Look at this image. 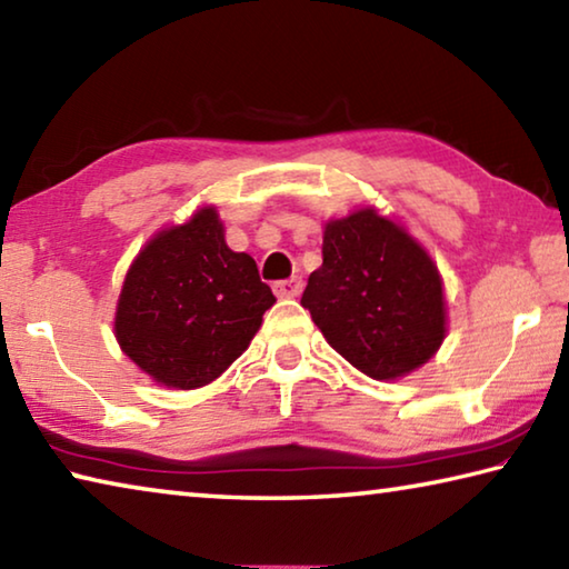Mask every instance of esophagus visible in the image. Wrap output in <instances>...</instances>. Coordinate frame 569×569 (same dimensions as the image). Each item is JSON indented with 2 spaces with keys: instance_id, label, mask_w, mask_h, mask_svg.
I'll use <instances>...</instances> for the list:
<instances>
[{
  "instance_id": "esophagus-1",
  "label": "esophagus",
  "mask_w": 569,
  "mask_h": 569,
  "mask_svg": "<svg viewBox=\"0 0 569 569\" xmlns=\"http://www.w3.org/2000/svg\"><path fill=\"white\" fill-rule=\"evenodd\" d=\"M301 291H303V281L298 276L273 283V293L278 298H296V296H301Z\"/></svg>"
}]
</instances>
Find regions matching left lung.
<instances>
[{"label": "left lung", "instance_id": "1", "mask_svg": "<svg viewBox=\"0 0 569 569\" xmlns=\"http://www.w3.org/2000/svg\"><path fill=\"white\" fill-rule=\"evenodd\" d=\"M301 306L331 349L377 381L417 371L447 336L437 263L371 206L323 226V263L308 276Z\"/></svg>", "mask_w": 569, "mask_h": 569}]
</instances>
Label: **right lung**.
Segmentation results:
<instances>
[{"mask_svg": "<svg viewBox=\"0 0 569 569\" xmlns=\"http://www.w3.org/2000/svg\"><path fill=\"white\" fill-rule=\"evenodd\" d=\"M276 303L256 261L226 243L216 206L152 236L124 273L114 339L168 389H200L243 353Z\"/></svg>", "mask_w": 569, "mask_h": 569, "instance_id": "right-lung-1", "label": "right lung"}]
</instances>
